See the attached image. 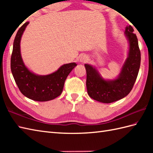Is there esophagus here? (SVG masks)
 I'll return each mask as SVG.
<instances>
[{"mask_svg": "<svg viewBox=\"0 0 153 153\" xmlns=\"http://www.w3.org/2000/svg\"><path fill=\"white\" fill-rule=\"evenodd\" d=\"M89 57L86 56V55H83V56H82L79 58V61L81 62H83V63H85L89 61Z\"/></svg>", "mask_w": 153, "mask_h": 153, "instance_id": "obj_1", "label": "esophagus"}]
</instances>
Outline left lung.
Returning a JSON list of instances; mask_svg holds the SVG:
<instances>
[{
	"label": "left lung",
	"instance_id": "8db88e82",
	"mask_svg": "<svg viewBox=\"0 0 153 153\" xmlns=\"http://www.w3.org/2000/svg\"><path fill=\"white\" fill-rule=\"evenodd\" d=\"M133 32L134 29L131 25L126 26L124 34L129 43L128 57L115 79H104L95 66L85 64L87 93L91 98L102 103H110L124 98L130 93L141 64L138 40Z\"/></svg>",
	"mask_w": 153,
	"mask_h": 153
}]
</instances>
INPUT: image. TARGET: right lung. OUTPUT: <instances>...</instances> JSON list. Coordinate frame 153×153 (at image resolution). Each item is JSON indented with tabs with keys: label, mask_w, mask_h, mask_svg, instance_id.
Returning <instances> with one entry per match:
<instances>
[{
	"label": "right lung",
	"mask_w": 153,
	"mask_h": 153,
	"mask_svg": "<svg viewBox=\"0 0 153 153\" xmlns=\"http://www.w3.org/2000/svg\"><path fill=\"white\" fill-rule=\"evenodd\" d=\"M29 23L25 22L19 29L15 37L10 62L12 74L24 96L35 101H48L61 95L65 80L77 64L75 62L64 64L54 72L43 76L29 70L23 61L20 51L21 39Z\"/></svg>",
	"instance_id": "1"
}]
</instances>
